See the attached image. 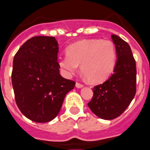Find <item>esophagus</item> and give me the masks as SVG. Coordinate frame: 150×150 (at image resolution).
<instances>
[{"label":"esophagus","mask_w":150,"mask_h":150,"mask_svg":"<svg viewBox=\"0 0 150 150\" xmlns=\"http://www.w3.org/2000/svg\"><path fill=\"white\" fill-rule=\"evenodd\" d=\"M76 87L77 88H83V84H82V83H79V82H76Z\"/></svg>","instance_id":"34e87169"}]
</instances>
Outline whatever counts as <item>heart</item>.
Here are the masks:
<instances>
[{
  "mask_svg": "<svg viewBox=\"0 0 150 150\" xmlns=\"http://www.w3.org/2000/svg\"><path fill=\"white\" fill-rule=\"evenodd\" d=\"M66 52L67 55L58 59V66L68 77L76 74L81 65L88 81L98 83L106 80L114 69L117 51L110 40H83L69 45Z\"/></svg>",
  "mask_w": 150,
  "mask_h": 150,
  "instance_id": "obj_1",
  "label": "heart"
}]
</instances>
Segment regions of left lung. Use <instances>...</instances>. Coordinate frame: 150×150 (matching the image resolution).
I'll return each mask as SVG.
<instances>
[{
    "instance_id": "8db88e82",
    "label": "left lung",
    "mask_w": 150,
    "mask_h": 150,
    "mask_svg": "<svg viewBox=\"0 0 150 150\" xmlns=\"http://www.w3.org/2000/svg\"><path fill=\"white\" fill-rule=\"evenodd\" d=\"M112 40L117 51L113 74L107 81L93 88L90 110L104 120H112L124 112L136 92V64L129 45L117 35Z\"/></svg>"
}]
</instances>
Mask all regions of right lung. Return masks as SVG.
<instances>
[{
  "instance_id": "1",
  "label": "right lung",
  "mask_w": 150,
  "mask_h": 150,
  "mask_svg": "<svg viewBox=\"0 0 150 150\" xmlns=\"http://www.w3.org/2000/svg\"><path fill=\"white\" fill-rule=\"evenodd\" d=\"M58 52L54 37L38 36L25 41L14 56L11 82L16 104L34 122L55 118L66 95L75 86L59 74Z\"/></svg>"
}]
</instances>
